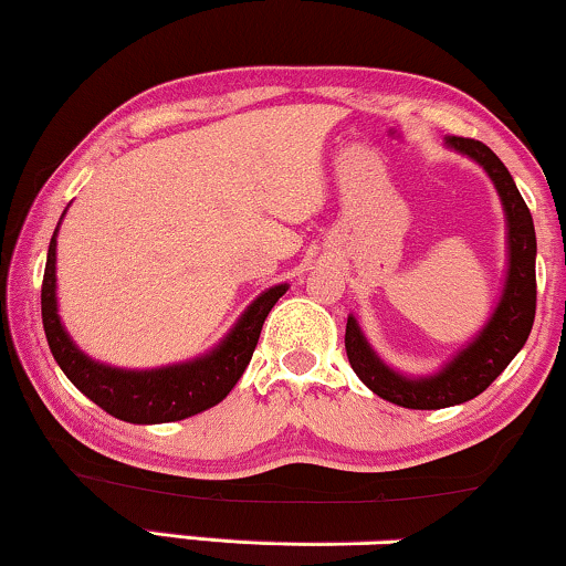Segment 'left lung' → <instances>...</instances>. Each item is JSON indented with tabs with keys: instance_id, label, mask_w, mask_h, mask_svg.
Listing matches in <instances>:
<instances>
[{
	"instance_id": "obj_1",
	"label": "left lung",
	"mask_w": 566,
	"mask_h": 566,
	"mask_svg": "<svg viewBox=\"0 0 566 566\" xmlns=\"http://www.w3.org/2000/svg\"><path fill=\"white\" fill-rule=\"evenodd\" d=\"M447 145L486 168L499 197H502L504 212H507L510 268L507 285H504L496 312L491 314L489 325L481 329L471 346L460 350L442 371L427 379H408L402 374H395L369 348L356 319L348 317L346 325V354L358 379L381 400L416 410L460 406V402L481 395L520 354L535 319V229L523 195L517 192L507 166L479 139L450 135Z\"/></svg>"
}]
</instances>
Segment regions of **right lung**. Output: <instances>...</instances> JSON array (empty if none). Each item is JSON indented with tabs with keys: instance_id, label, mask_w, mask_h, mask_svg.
Returning a JSON list of instances; mask_svg holds the SVG:
<instances>
[{
	"instance_id": "1",
	"label": "right lung",
	"mask_w": 566,
	"mask_h": 566,
	"mask_svg": "<svg viewBox=\"0 0 566 566\" xmlns=\"http://www.w3.org/2000/svg\"><path fill=\"white\" fill-rule=\"evenodd\" d=\"M54 270L56 231L51 237L41 285V317L51 354H54L56 364L62 366L67 379L85 398H91L95 406L104 408L108 416L129 423L181 421V418L218 406L233 390V385H237L249 361H252L265 317L275 306V301L289 289V285H275V289L256 296L254 304L241 314L237 327L226 335V340H220V346L212 354L195 358L189 364L166 366V369L127 371L91 361L70 340L56 314Z\"/></svg>"
}]
</instances>
